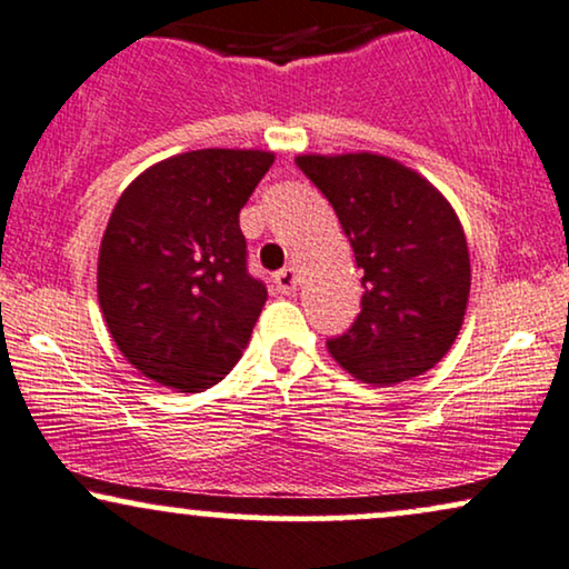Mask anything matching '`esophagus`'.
<instances>
[{
  "instance_id": "esophagus-1",
  "label": "esophagus",
  "mask_w": 569,
  "mask_h": 569,
  "mask_svg": "<svg viewBox=\"0 0 569 569\" xmlns=\"http://www.w3.org/2000/svg\"><path fill=\"white\" fill-rule=\"evenodd\" d=\"M297 286H299V276L293 268H283L280 272H276V289L283 293V297L297 293Z\"/></svg>"
}]
</instances>
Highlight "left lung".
<instances>
[{
  "label": "left lung",
  "instance_id": "8db88e82",
  "mask_svg": "<svg viewBox=\"0 0 569 569\" xmlns=\"http://www.w3.org/2000/svg\"><path fill=\"white\" fill-rule=\"evenodd\" d=\"M333 204L362 270V312L330 338L349 376L397 386L441 362L470 299V251L455 207L428 178L372 152L299 154Z\"/></svg>",
  "mask_w": 569,
  "mask_h": 569
}]
</instances>
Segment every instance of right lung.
Wrapping results in <instances>:
<instances>
[{"mask_svg":"<svg viewBox=\"0 0 569 569\" xmlns=\"http://www.w3.org/2000/svg\"><path fill=\"white\" fill-rule=\"evenodd\" d=\"M276 154L197 149L120 193L97 264L114 347L154 383L197 393L239 362L268 291L247 272L239 212Z\"/></svg>","mask_w":569,"mask_h":569,"instance_id":"right-lung-1","label":"right lung"}]
</instances>
